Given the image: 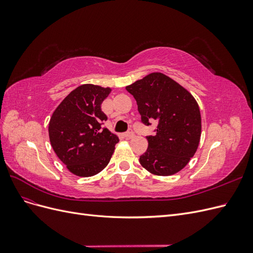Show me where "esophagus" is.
I'll return each instance as SVG.
<instances>
[{
  "label": "esophagus",
  "mask_w": 253,
  "mask_h": 253,
  "mask_svg": "<svg viewBox=\"0 0 253 253\" xmlns=\"http://www.w3.org/2000/svg\"><path fill=\"white\" fill-rule=\"evenodd\" d=\"M125 137H126V138H133L134 137V131L133 129H128L127 132L125 133Z\"/></svg>",
  "instance_id": "1"
}]
</instances>
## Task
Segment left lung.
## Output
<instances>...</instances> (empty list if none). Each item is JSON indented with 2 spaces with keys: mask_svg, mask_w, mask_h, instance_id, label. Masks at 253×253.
<instances>
[{
  "mask_svg": "<svg viewBox=\"0 0 253 253\" xmlns=\"http://www.w3.org/2000/svg\"><path fill=\"white\" fill-rule=\"evenodd\" d=\"M138 106L141 122L157 121L148 135V149L139 158L149 172L169 176L185 168L200 143L202 119L193 96L168 76L152 73L126 87Z\"/></svg>",
  "mask_w": 253,
  "mask_h": 253,
  "instance_id": "left-lung-1",
  "label": "left lung"
}]
</instances>
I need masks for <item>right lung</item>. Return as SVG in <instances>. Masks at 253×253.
<instances>
[{"label":"right lung","instance_id":"right-lung-1","mask_svg":"<svg viewBox=\"0 0 253 253\" xmlns=\"http://www.w3.org/2000/svg\"><path fill=\"white\" fill-rule=\"evenodd\" d=\"M110 93L109 87L83 84L64 98L50 118L51 147L75 175L88 177L101 172L119 141L102 126L108 116L101 104Z\"/></svg>","mask_w":253,"mask_h":253}]
</instances>
